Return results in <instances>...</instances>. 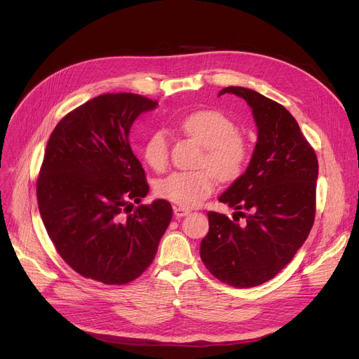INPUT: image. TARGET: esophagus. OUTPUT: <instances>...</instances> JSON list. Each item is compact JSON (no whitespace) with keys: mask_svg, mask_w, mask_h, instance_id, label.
Segmentation results:
<instances>
[{"mask_svg":"<svg viewBox=\"0 0 359 359\" xmlns=\"http://www.w3.org/2000/svg\"><path fill=\"white\" fill-rule=\"evenodd\" d=\"M173 212H175V215L177 218H182V217H186L187 214H191V210L189 208H183V206H175Z\"/></svg>","mask_w":359,"mask_h":359,"instance_id":"34e87169","label":"esophagus"}]
</instances>
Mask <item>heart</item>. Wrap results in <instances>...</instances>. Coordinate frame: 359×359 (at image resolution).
<instances>
[{
  "mask_svg": "<svg viewBox=\"0 0 359 359\" xmlns=\"http://www.w3.org/2000/svg\"><path fill=\"white\" fill-rule=\"evenodd\" d=\"M180 129L203 147L198 160L203 167L165 176L157 183V194L183 208H191L214 192L215 176L229 183L244 173L250 158V147L237 132L234 121L218 110L195 111L180 122ZM142 158L156 172L167 167L168 140L164 130L158 129L147 138Z\"/></svg>",
  "mask_w": 359,
  "mask_h": 359,
  "instance_id": "heart-1",
  "label": "heart"
}]
</instances>
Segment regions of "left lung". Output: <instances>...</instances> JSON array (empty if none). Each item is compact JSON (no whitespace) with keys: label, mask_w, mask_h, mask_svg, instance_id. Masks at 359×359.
<instances>
[{"label":"left lung","mask_w":359,"mask_h":359,"mask_svg":"<svg viewBox=\"0 0 359 359\" xmlns=\"http://www.w3.org/2000/svg\"><path fill=\"white\" fill-rule=\"evenodd\" d=\"M252 107L257 142L250 164L219 202L234 219L208 212L210 231L201 243V259L217 279L250 288L271 280L303 246L314 222L318 163L313 147L291 113L260 93L225 87ZM246 217L236 223V214Z\"/></svg>","instance_id":"left-lung-1"}]
</instances>
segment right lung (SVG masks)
<instances>
[{"label":"right lung","mask_w":359,"mask_h":359,"mask_svg":"<svg viewBox=\"0 0 359 359\" xmlns=\"http://www.w3.org/2000/svg\"><path fill=\"white\" fill-rule=\"evenodd\" d=\"M157 100L107 93L65 115L48 141L36 183L39 212L56 252L84 278L106 285L137 279L153 263L173 217L148 194L129 130Z\"/></svg>","instance_id":"right-lung-1"}]
</instances>
